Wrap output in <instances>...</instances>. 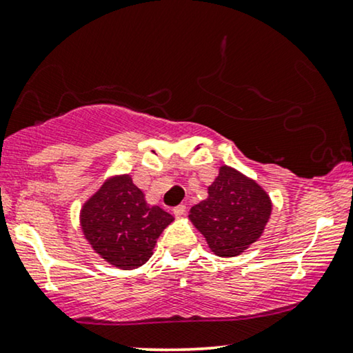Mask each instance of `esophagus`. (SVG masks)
Returning <instances> with one entry per match:
<instances>
[{
  "mask_svg": "<svg viewBox=\"0 0 353 353\" xmlns=\"http://www.w3.org/2000/svg\"><path fill=\"white\" fill-rule=\"evenodd\" d=\"M173 214H175L176 219H181V216L186 214V207L183 205V204L181 205H176L175 209H173Z\"/></svg>",
  "mask_w": 353,
  "mask_h": 353,
  "instance_id": "obj_1",
  "label": "esophagus"
}]
</instances>
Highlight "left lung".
<instances>
[{
  "label": "left lung",
  "instance_id": "obj_1",
  "mask_svg": "<svg viewBox=\"0 0 353 353\" xmlns=\"http://www.w3.org/2000/svg\"><path fill=\"white\" fill-rule=\"evenodd\" d=\"M207 192V199L191 207L192 225L219 257L243 254L260 239L272 215L267 191L236 168L221 165Z\"/></svg>",
  "mask_w": 353,
  "mask_h": 353
}]
</instances>
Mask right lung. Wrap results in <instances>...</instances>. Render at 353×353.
<instances>
[{
  "instance_id": "add662e5",
  "label": "right lung",
  "mask_w": 353,
  "mask_h": 353,
  "mask_svg": "<svg viewBox=\"0 0 353 353\" xmlns=\"http://www.w3.org/2000/svg\"><path fill=\"white\" fill-rule=\"evenodd\" d=\"M172 221L168 212L148 204L130 175L108 178L80 210V226L91 249L120 270L146 263Z\"/></svg>"
}]
</instances>
